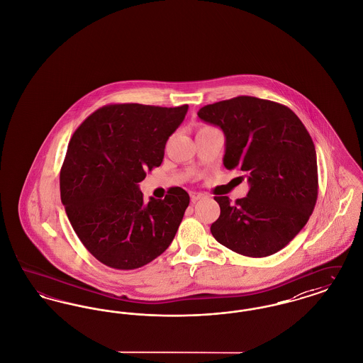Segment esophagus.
<instances>
[{"instance_id": "34e87169", "label": "esophagus", "mask_w": 363, "mask_h": 363, "mask_svg": "<svg viewBox=\"0 0 363 363\" xmlns=\"http://www.w3.org/2000/svg\"><path fill=\"white\" fill-rule=\"evenodd\" d=\"M201 199H204V194H203V193H197V191H191V193H190V200H191V203H196V201H199V200H201Z\"/></svg>"}]
</instances>
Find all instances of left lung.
Here are the masks:
<instances>
[{"label":"left lung","instance_id":"obj_1","mask_svg":"<svg viewBox=\"0 0 363 363\" xmlns=\"http://www.w3.org/2000/svg\"><path fill=\"white\" fill-rule=\"evenodd\" d=\"M197 116L223 130V164L245 174L250 186L234 204L215 197L220 216L211 225L213 238L247 257L277 253L308 223L317 201L309 132L287 106L255 96L207 104Z\"/></svg>","mask_w":363,"mask_h":363}]
</instances>
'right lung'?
Here are the masks:
<instances>
[{"mask_svg":"<svg viewBox=\"0 0 363 363\" xmlns=\"http://www.w3.org/2000/svg\"><path fill=\"white\" fill-rule=\"evenodd\" d=\"M188 107L108 104L70 138L60 173L61 201L79 240L104 265L136 269L173 242L189 194L177 186L163 200L145 203L138 182L160 166Z\"/></svg>","mask_w":363,"mask_h":363,"instance_id":"obj_1","label":"right lung"}]
</instances>
